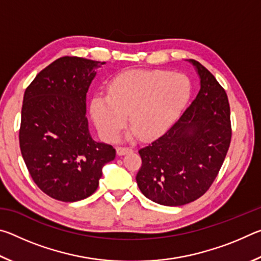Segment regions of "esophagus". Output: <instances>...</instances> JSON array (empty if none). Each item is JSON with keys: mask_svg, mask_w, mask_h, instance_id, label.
Masks as SVG:
<instances>
[{"mask_svg": "<svg viewBox=\"0 0 261 261\" xmlns=\"http://www.w3.org/2000/svg\"><path fill=\"white\" fill-rule=\"evenodd\" d=\"M116 152H117V154L118 155H124V154H126V153H130V152H132V148H130V147H117L116 148Z\"/></svg>", "mask_w": 261, "mask_h": 261, "instance_id": "34e87169", "label": "esophagus"}]
</instances>
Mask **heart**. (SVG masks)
<instances>
[{"label":"heart","instance_id":"1","mask_svg":"<svg viewBox=\"0 0 261 261\" xmlns=\"http://www.w3.org/2000/svg\"><path fill=\"white\" fill-rule=\"evenodd\" d=\"M191 84L183 73L165 70H132L114 79L108 94L95 95L92 117L101 136L114 141L129 114L130 138L155 139L170 129L187 105Z\"/></svg>","mask_w":261,"mask_h":261}]
</instances>
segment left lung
<instances>
[{"label": "left lung", "mask_w": 261, "mask_h": 261, "mask_svg": "<svg viewBox=\"0 0 261 261\" xmlns=\"http://www.w3.org/2000/svg\"><path fill=\"white\" fill-rule=\"evenodd\" d=\"M189 62L200 78L196 99L165 135L139 149L137 184L145 197L163 206L200 198L218 176L231 139L226 91L204 65Z\"/></svg>", "instance_id": "1"}]
</instances>
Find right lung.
Instances as JSON below:
<instances>
[{"label":"right lung","mask_w":261,"mask_h":261,"mask_svg":"<svg viewBox=\"0 0 261 261\" xmlns=\"http://www.w3.org/2000/svg\"><path fill=\"white\" fill-rule=\"evenodd\" d=\"M106 62L60 57L26 88L19 129L20 152L38 188L73 202L98 189L102 168L116 155L112 145L91 137L86 94Z\"/></svg>","instance_id":"obj_1"}]
</instances>
